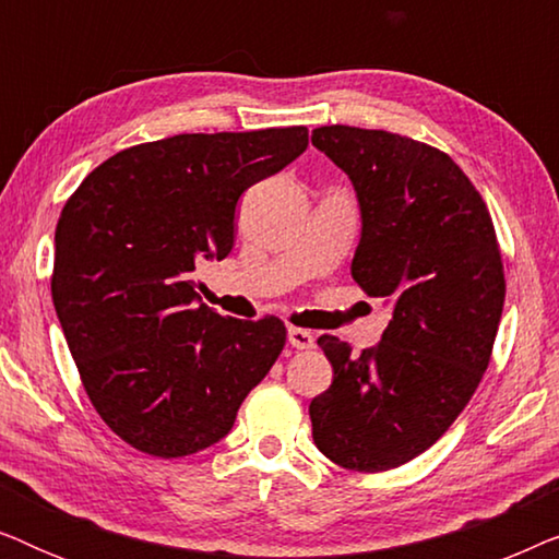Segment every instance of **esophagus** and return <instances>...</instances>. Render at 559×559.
Here are the masks:
<instances>
[{
    "label": "esophagus",
    "mask_w": 559,
    "mask_h": 559,
    "mask_svg": "<svg viewBox=\"0 0 559 559\" xmlns=\"http://www.w3.org/2000/svg\"><path fill=\"white\" fill-rule=\"evenodd\" d=\"M287 341H289V346L297 350H308L316 346V335H312L310 331H302V328H287Z\"/></svg>",
    "instance_id": "esophagus-1"
}]
</instances>
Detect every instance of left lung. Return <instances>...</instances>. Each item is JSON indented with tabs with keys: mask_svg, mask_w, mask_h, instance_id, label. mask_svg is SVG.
Masks as SVG:
<instances>
[{
	"mask_svg": "<svg viewBox=\"0 0 559 559\" xmlns=\"http://www.w3.org/2000/svg\"><path fill=\"white\" fill-rule=\"evenodd\" d=\"M361 213L350 274L392 310L361 356L320 335L333 384L310 402L312 440L348 471H389L442 438L484 377L503 264L484 198L445 152L381 129L318 127Z\"/></svg>",
	"mask_w": 559,
	"mask_h": 559,
	"instance_id": "1",
	"label": "left lung"
}]
</instances>
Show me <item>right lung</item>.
Here are the masks:
<instances>
[{
    "label": "right lung",
    "mask_w": 559,
    "mask_h": 559,
    "mask_svg": "<svg viewBox=\"0 0 559 559\" xmlns=\"http://www.w3.org/2000/svg\"><path fill=\"white\" fill-rule=\"evenodd\" d=\"M305 150V127L167 136L117 152L66 203L52 305L91 404L132 448L182 457L226 438L285 348L280 318L218 316L190 272L228 257L243 190Z\"/></svg>",
    "instance_id": "right-lung-1"
}]
</instances>
